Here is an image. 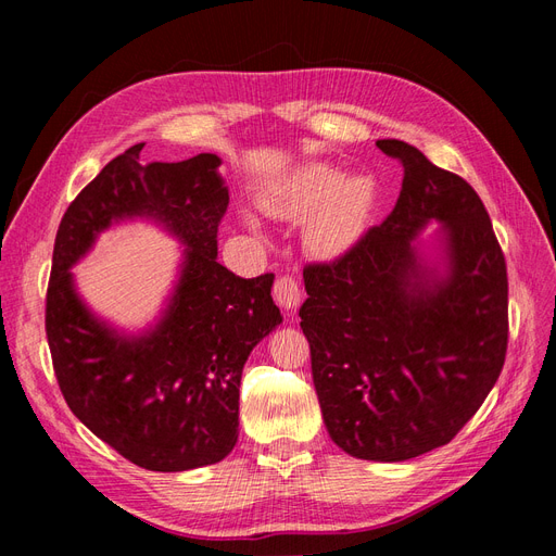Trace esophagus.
<instances>
[{
  "instance_id": "34e87169",
  "label": "esophagus",
  "mask_w": 556,
  "mask_h": 556,
  "mask_svg": "<svg viewBox=\"0 0 556 556\" xmlns=\"http://www.w3.org/2000/svg\"><path fill=\"white\" fill-rule=\"evenodd\" d=\"M274 296H276V304L282 308H296L301 304V288L299 282L292 276H280L274 285Z\"/></svg>"
}]
</instances>
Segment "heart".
I'll use <instances>...</instances> for the list:
<instances>
[{
    "mask_svg": "<svg viewBox=\"0 0 556 556\" xmlns=\"http://www.w3.org/2000/svg\"><path fill=\"white\" fill-rule=\"evenodd\" d=\"M378 201V182L368 174L343 178L327 162L299 166L276 188L262 194V206L278 217L299 220L315 207L306 243L319 257L343 255L364 233Z\"/></svg>",
    "mask_w": 556,
    "mask_h": 556,
    "instance_id": "1",
    "label": "heart"
}]
</instances>
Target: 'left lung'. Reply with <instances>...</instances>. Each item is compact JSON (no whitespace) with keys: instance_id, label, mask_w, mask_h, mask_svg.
<instances>
[{"instance_id":"8db88e82","label":"left lung","mask_w":556,"mask_h":556,"mask_svg":"<svg viewBox=\"0 0 556 556\" xmlns=\"http://www.w3.org/2000/svg\"><path fill=\"white\" fill-rule=\"evenodd\" d=\"M403 166L382 225L304 268L299 311L331 441L350 457L406 462L450 443L496 384L508 350V274L478 192L415 146L376 143ZM444 227V268L412 241Z\"/></svg>"}]
</instances>
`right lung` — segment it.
Wrapping results in <instances>:
<instances>
[{"label": "right lung", "mask_w": 556, "mask_h": 556, "mask_svg": "<svg viewBox=\"0 0 556 556\" xmlns=\"http://www.w3.org/2000/svg\"><path fill=\"white\" fill-rule=\"evenodd\" d=\"M137 143L111 160L66 208L46 292V336L66 406L125 459L178 473L225 459L239 439L243 364L280 323L274 274L239 278L217 262L229 190L220 157L141 162ZM150 216L188 249L161 323L141 337L94 318L68 268L97 232Z\"/></svg>", "instance_id": "add662e5"}]
</instances>
